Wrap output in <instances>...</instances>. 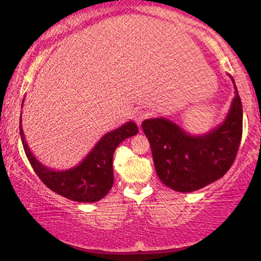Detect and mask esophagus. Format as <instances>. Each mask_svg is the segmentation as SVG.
<instances>
[{
    "label": "esophagus",
    "instance_id": "obj_1",
    "mask_svg": "<svg viewBox=\"0 0 261 261\" xmlns=\"http://www.w3.org/2000/svg\"><path fill=\"white\" fill-rule=\"evenodd\" d=\"M147 117H148V113L144 112V110H139V112H137L135 114V120L138 125H140L141 122H143L145 118H147Z\"/></svg>",
    "mask_w": 261,
    "mask_h": 261
}]
</instances>
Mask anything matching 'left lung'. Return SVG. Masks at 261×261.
Listing matches in <instances>:
<instances>
[{
	"label": "left lung",
	"instance_id": "left-lung-1",
	"mask_svg": "<svg viewBox=\"0 0 261 261\" xmlns=\"http://www.w3.org/2000/svg\"><path fill=\"white\" fill-rule=\"evenodd\" d=\"M235 96L224 121L205 135L193 136L168 118L145 120L154 166L161 182L177 192H192L222 177L240 147L243 109L235 81Z\"/></svg>",
	"mask_w": 261,
	"mask_h": 261
}]
</instances>
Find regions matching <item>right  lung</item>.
<instances>
[{"label":"right lung","mask_w":261,"mask_h":261,"mask_svg":"<svg viewBox=\"0 0 261 261\" xmlns=\"http://www.w3.org/2000/svg\"><path fill=\"white\" fill-rule=\"evenodd\" d=\"M24 103L21 102V106ZM19 132L26 156L35 174L51 191L78 202H95L107 194L114 183L113 155L116 147L123 140L138 134V126L134 121L107 132L81 163L70 169L54 170L38 160L29 148L28 141L21 127Z\"/></svg>","instance_id":"1"}]
</instances>
